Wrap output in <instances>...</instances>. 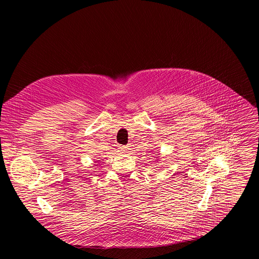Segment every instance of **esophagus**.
I'll use <instances>...</instances> for the list:
<instances>
[{"label": "esophagus", "mask_w": 259, "mask_h": 259, "mask_svg": "<svg viewBox=\"0 0 259 259\" xmlns=\"http://www.w3.org/2000/svg\"><path fill=\"white\" fill-rule=\"evenodd\" d=\"M119 150H120V152H122V153H126V152L128 151V147H127V146H124V145H120V146H119Z\"/></svg>", "instance_id": "1"}]
</instances>
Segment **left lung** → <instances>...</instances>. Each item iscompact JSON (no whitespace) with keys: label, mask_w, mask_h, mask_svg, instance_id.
<instances>
[{"label":"left lung","mask_w":259,"mask_h":259,"mask_svg":"<svg viewBox=\"0 0 259 259\" xmlns=\"http://www.w3.org/2000/svg\"><path fill=\"white\" fill-rule=\"evenodd\" d=\"M157 159H159V158H158V157H157Z\"/></svg>","instance_id":"obj_1"}]
</instances>
